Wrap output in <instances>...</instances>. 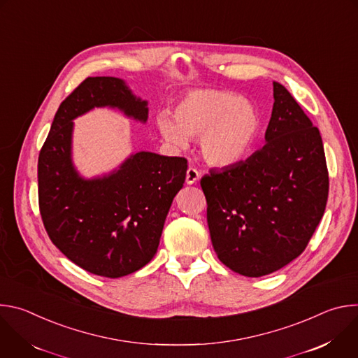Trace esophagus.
I'll use <instances>...</instances> for the list:
<instances>
[{
    "label": "esophagus",
    "instance_id": "esophagus-1",
    "mask_svg": "<svg viewBox=\"0 0 358 358\" xmlns=\"http://www.w3.org/2000/svg\"><path fill=\"white\" fill-rule=\"evenodd\" d=\"M199 177H201V173H199L196 169H194V167H189V169L187 170L185 182H187L188 185H192V184H195V182L199 180Z\"/></svg>",
    "mask_w": 358,
    "mask_h": 358
}]
</instances>
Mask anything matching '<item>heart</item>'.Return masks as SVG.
Listing matches in <instances>:
<instances>
[{
    "label": "heart",
    "mask_w": 358,
    "mask_h": 358,
    "mask_svg": "<svg viewBox=\"0 0 358 358\" xmlns=\"http://www.w3.org/2000/svg\"><path fill=\"white\" fill-rule=\"evenodd\" d=\"M156 124L174 147H185L187 137H199L202 159L214 167H228L249 155L259 137L262 119L258 109L238 93L196 89L176 105L174 119L160 113Z\"/></svg>",
    "instance_id": "obj_1"
}]
</instances>
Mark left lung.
<instances>
[{
    "mask_svg": "<svg viewBox=\"0 0 358 358\" xmlns=\"http://www.w3.org/2000/svg\"><path fill=\"white\" fill-rule=\"evenodd\" d=\"M273 99L266 144L245 162L201 178L217 257L248 278L269 275L299 257L329 195L319 129L279 82Z\"/></svg>",
    "mask_w": 358,
    "mask_h": 358,
    "instance_id": "obj_1",
    "label": "left lung"
}]
</instances>
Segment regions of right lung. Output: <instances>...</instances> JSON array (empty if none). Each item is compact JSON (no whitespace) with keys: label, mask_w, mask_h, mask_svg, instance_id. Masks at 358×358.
<instances>
[{"label":"right lung","mask_w":358,"mask_h":358,"mask_svg":"<svg viewBox=\"0 0 358 358\" xmlns=\"http://www.w3.org/2000/svg\"><path fill=\"white\" fill-rule=\"evenodd\" d=\"M147 105L123 79L87 78L61 103L39 152L45 229L69 261L97 276L122 278L155 258L188 166L182 157L137 151L110 173L85 178L72 159L73 120L109 108L145 123Z\"/></svg>","instance_id":"obj_1"}]
</instances>
